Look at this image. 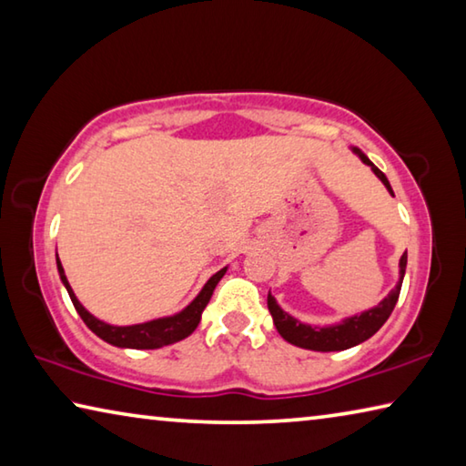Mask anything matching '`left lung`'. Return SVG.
<instances>
[{
    "instance_id": "8db88e82",
    "label": "left lung",
    "mask_w": 466,
    "mask_h": 466,
    "mask_svg": "<svg viewBox=\"0 0 466 466\" xmlns=\"http://www.w3.org/2000/svg\"><path fill=\"white\" fill-rule=\"evenodd\" d=\"M353 152L361 157V162L368 164V167L374 170V175L382 180L384 187L389 188V193L394 197L389 178L384 177V172L380 168H376L374 164L370 162V157L366 154H361L358 147H353ZM405 267H407V252L400 257V261H399V273H400L399 283L394 286L390 294L376 306V309H370L366 312L358 314V317H350V319L339 322V325H330V327L304 325V322H299L294 317H289L288 312H283L279 309V304L275 302V298L269 291V296H267V306H269L273 325L288 343L304 347V350H312V351H341V350H350V347H353V345L364 343L366 339L372 337L376 330L384 325L386 319L390 317V312L394 309V304H397L399 294H400V286H403Z\"/></svg>"
}]
</instances>
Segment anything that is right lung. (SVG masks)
I'll return each instance as SVG.
<instances>
[{"instance_id":"right-lung-1","label":"right lung","mask_w":466,"mask_h":466,"mask_svg":"<svg viewBox=\"0 0 466 466\" xmlns=\"http://www.w3.org/2000/svg\"><path fill=\"white\" fill-rule=\"evenodd\" d=\"M57 269H59V278L63 281V286H66L69 298H72L77 314H80L82 320L86 322V327H88L94 335H98L102 341L116 347H129V350H157V347L177 343L180 339H185L193 333L201 320V312L205 310V306H208L211 294H214L218 281L224 278L228 267L219 269L216 275H211L209 281L205 283L203 289L199 291V296H197L185 310L175 314V317L156 319V320L141 322V325H131V327H115V325H106L105 320H98L94 314L86 310L80 304V299L76 298L74 289L66 278V271H63L59 257H57Z\"/></svg>"}]
</instances>
